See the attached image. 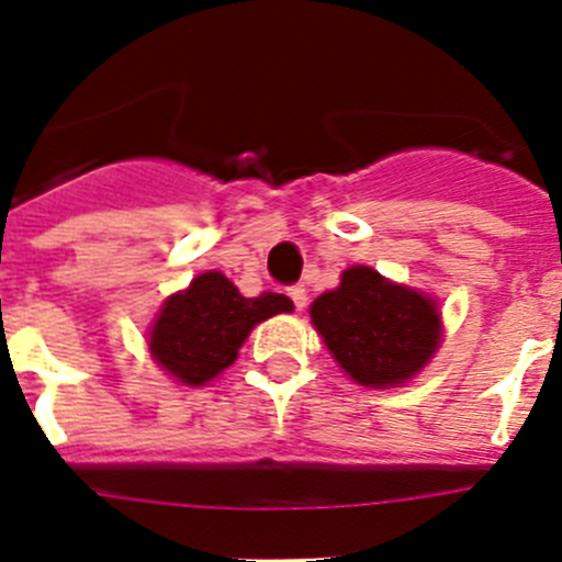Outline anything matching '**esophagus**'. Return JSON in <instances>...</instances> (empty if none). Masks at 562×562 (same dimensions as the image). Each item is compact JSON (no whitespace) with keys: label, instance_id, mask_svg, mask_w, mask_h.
<instances>
[{"label":"esophagus","instance_id":"34e87169","mask_svg":"<svg viewBox=\"0 0 562 562\" xmlns=\"http://www.w3.org/2000/svg\"><path fill=\"white\" fill-rule=\"evenodd\" d=\"M290 297H292V304H295V310L301 312L306 306V286L304 284L290 286Z\"/></svg>","mask_w":562,"mask_h":562}]
</instances>
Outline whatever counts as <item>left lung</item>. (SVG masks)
Listing matches in <instances>:
<instances>
[{
	"label": "left lung",
	"instance_id": "obj_1",
	"mask_svg": "<svg viewBox=\"0 0 562 562\" xmlns=\"http://www.w3.org/2000/svg\"><path fill=\"white\" fill-rule=\"evenodd\" d=\"M310 315L340 369L369 389L408 382L441 340L434 301L385 281L371 267H349L340 286L317 297Z\"/></svg>",
	"mask_w": 562,
	"mask_h": 562
}]
</instances>
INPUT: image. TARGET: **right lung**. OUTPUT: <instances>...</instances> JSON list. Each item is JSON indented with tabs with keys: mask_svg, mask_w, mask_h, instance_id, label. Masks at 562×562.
<instances>
[{
	"mask_svg": "<svg viewBox=\"0 0 562 562\" xmlns=\"http://www.w3.org/2000/svg\"><path fill=\"white\" fill-rule=\"evenodd\" d=\"M290 310L286 295L245 297L222 272H202L186 292L162 304L148 335V351L160 369L186 385H205L233 366L252 326Z\"/></svg>",
	"mask_w": 562,
	"mask_h": 562,
	"instance_id": "1",
	"label": "right lung"
}]
</instances>
